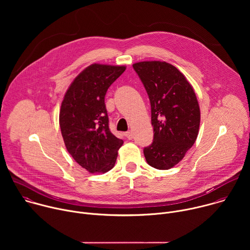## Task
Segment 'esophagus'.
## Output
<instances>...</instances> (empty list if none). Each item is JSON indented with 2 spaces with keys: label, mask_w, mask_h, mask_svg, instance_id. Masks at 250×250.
Returning <instances> with one entry per match:
<instances>
[{
  "label": "esophagus",
  "mask_w": 250,
  "mask_h": 250,
  "mask_svg": "<svg viewBox=\"0 0 250 250\" xmlns=\"http://www.w3.org/2000/svg\"><path fill=\"white\" fill-rule=\"evenodd\" d=\"M125 135L128 139H131V138L133 137V133H132V131H126Z\"/></svg>",
  "instance_id": "obj_1"
}]
</instances>
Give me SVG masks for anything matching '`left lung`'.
I'll return each mask as SVG.
<instances>
[{
    "instance_id": "1",
    "label": "left lung",
    "mask_w": 250,
    "mask_h": 250,
    "mask_svg": "<svg viewBox=\"0 0 250 250\" xmlns=\"http://www.w3.org/2000/svg\"><path fill=\"white\" fill-rule=\"evenodd\" d=\"M151 104L152 144L145 147L146 162L159 170L179 163L197 139L200 106L193 87L175 66L164 61L132 65Z\"/></svg>"
}]
</instances>
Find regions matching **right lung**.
Wrapping results in <instances>:
<instances>
[{"instance_id":"right-lung-1","label":"right lung","mask_w":250,"mask_h":250,"mask_svg":"<svg viewBox=\"0 0 250 250\" xmlns=\"http://www.w3.org/2000/svg\"><path fill=\"white\" fill-rule=\"evenodd\" d=\"M125 66L92 64L71 83L61 104L59 125L68 152L90 173H105L124 141L109 128L104 96Z\"/></svg>"}]
</instances>
